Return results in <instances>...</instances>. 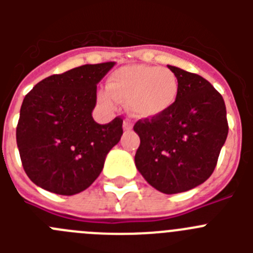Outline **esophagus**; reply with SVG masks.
Wrapping results in <instances>:
<instances>
[{
	"label": "esophagus",
	"mask_w": 253,
	"mask_h": 253,
	"mask_svg": "<svg viewBox=\"0 0 253 253\" xmlns=\"http://www.w3.org/2000/svg\"><path fill=\"white\" fill-rule=\"evenodd\" d=\"M123 128H124V130H130V129L133 128V124H131L130 120H124Z\"/></svg>",
	"instance_id": "esophagus-1"
}]
</instances>
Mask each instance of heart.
Segmentation results:
<instances>
[{
    "instance_id": "obj_1",
    "label": "heart",
    "mask_w": 253,
    "mask_h": 253,
    "mask_svg": "<svg viewBox=\"0 0 253 253\" xmlns=\"http://www.w3.org/2000/svg\"><path fill=\"white\" fill-rule=\"evenodd\" d=\"M177 77L171 69L154 66H126L111 75L107 91L99 95L104 105L128 101L129 111L138 118H157L166 114L178 97Z\"/></svg>"
}]
</instances>
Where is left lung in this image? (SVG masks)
<instances>
[{"label": "left lung", "mask_w": 253, "mask_h": 253, "mask_svg": "<svg viewBox=\"0 0 253 253\" xmlns=\"http://www.w3.org/2000/svg\"><path fill=\"white\" fill-rule=\"evenodd\" d=\"M178 81V97L163 115L134 124L140 144L135 166L149 185L177 194L203 184L213 173L228 135L222 95L202 76L167 66Z\"/></svg>", "instance_id": "obj_1"}]
</instances>
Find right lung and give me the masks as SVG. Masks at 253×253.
<instances>
[{
    "label": "right lung",
    "instance_id": "right-lung-1",
    "mask_svg": "<svg viewBox=\"0 0 253 253\" xmlns=\"http://www.w3.org/2000/svg\"><path fill=\"white\" fill-rule=\"evenodd\" d=\"M114 62L84 64L51 75L25 96L16 126L22 167L33 182L59 195H75L101 173L120 140L122 116L109 124L92 119L96 87Z\"/></svg>",
    "mask_w": 253,
    "mask_h": 253
}]
</instances>
